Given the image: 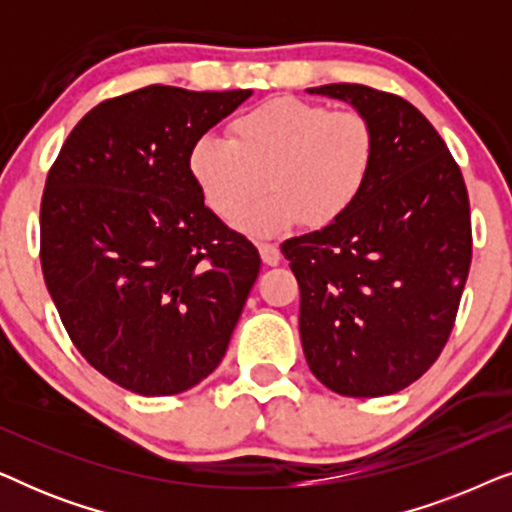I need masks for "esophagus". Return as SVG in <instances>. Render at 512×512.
Returning <instances> with one entry per match:
<instances>
[{
  "label": "esophagus",
  "mask_w": 512,
  "mask_h": 512,
  "mask_svg": "<svg viewBox=\"0 0 512 512\" xmlns=\"http://www.w3.org/2000/svg\"><path fill=\"white\" fill-rule=\"evenodd\" d=\"M258 251H261V258L265 265H279V261H282V254H279L277 244L263 242V244H258Z\"/></svg>",
  "instance_id": "34e87169"
}]
</instances>
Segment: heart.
<instances>
[{
  "label": "heart",
  "mask_w": 512,
  "mask_h": 512,
  "mask_svg": "<svg viewBox=\"0 0 512 512\" xmlns=\"http://www.w3.org/2000/svg\"><path fill=\"white\" fill-rule=\"evenodd\" d=\"M377 135L366 114L298 97H272L230 123V139L202 135L188 151V172L205 205L254 237L284 233L296 223L321 228L340 221L366 191Z\"/></svg>",
  "instance_id": "heart-1"
}]
</instances>
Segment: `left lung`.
Returning <instances> with one entry per match:
<instances>
[{"mask_svg": "<svg viewBox=\"0 0 512 512\" xmlns=\"http://www.w3.org/2000/svg\"><path fill=\"white\" fill-rule=\"evenodd\" d=\"M349 102L377 135L359 202L331 226L282 244L300 286L312 375L342 396L396 394L450 338L471 268V207L443 137L403 97L359 83L307 88Z\"/></svg>", "mask_w": 512, "mask_h": 512, "instance_id": "obj_1", "label": "left lung"}]
</instances>
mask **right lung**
Returning a JSON list of instances; mask_svg holds the SVG:
<instances>
[{
	"instance_id": "obj_1",
	"label": "right lung",
	"mask_w": 512,
	"mask_h": 512,
	"mask_svg": "<svg viewBox=\"0 0 512 512\" xmlns=\"http://www.w3.org/2000/svg\"><path fill=\"white\" fill-rule=\"evenodd\" d=\"M247 97L149 86L104 100L46 177V289L83 359L135 394H181L214 373L261 270L188 172L195 139Z\"/></svg>"
}]
</instances>
